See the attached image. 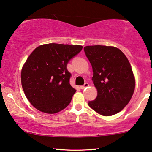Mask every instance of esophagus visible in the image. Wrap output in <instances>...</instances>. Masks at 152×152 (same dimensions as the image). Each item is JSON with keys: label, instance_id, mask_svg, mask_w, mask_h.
I'll return each instance as SVG.
<instances>
[{"label": "esophagus", "instance_id": "obj_1", "mask_svg": "<svg viewBox=\"0 0 152 152\" xmlns=\"http://www.w3.org/2000/svg\"><path fill=\"white\" fill-rule=\"evenodd\" d=\"M88 86H89V84H88V83H85V84H84L83 86H81L80 87V88L81 90H83V89H85L86 88H87V87H88Z\"/></svg>", "mask_w": 152, "mask_h": 152}]
</instances>
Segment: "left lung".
Instances as JSON below:
<instances>
[{
    "mask_svg": "<svg viewBox=\"0 0 152 152\" xmlns=\"http://www.w3.org/2000/svg\"><path fill=\"white\" fill-rule=\"evenodd\" d=\"M84 52L93 67L92 80L97 90V97L88 105L102 116L117 114L128 104L135 90L129 61L121 50L111 46H86Z\"/></svg>",
    "mask_w": 152,
    "mask_h": 152,
    "instance_id": "8db88e82",
    "label": "left lung"
}]
</instances>
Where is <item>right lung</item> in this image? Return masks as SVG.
I'll list each match as a JSON object with an SVG mask.
<instances>
[{
  "mask_svg": "<svg viewBox=\"0 0 152 152\" xmlns=\"http://www.w3.org/2000/svg\"><path fill=\"white\" fill-rule=\"evenodd\" d=\"M81 45L49 43L38 46L26 59L21 73L26 98L38 110L55 114L69 104L76 91L69 80V62L82 50Z\"/></svg>",
  "mask_w": 152,
  "mask_h": 152,
  "instance_id": "right-lung-1",
  "label": "right lung"
}]
</instances>
